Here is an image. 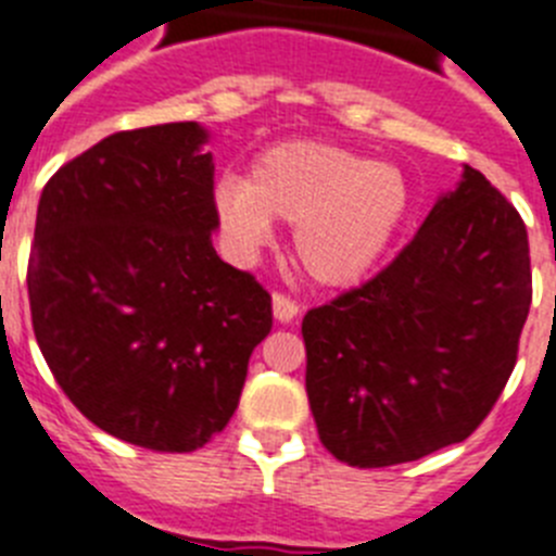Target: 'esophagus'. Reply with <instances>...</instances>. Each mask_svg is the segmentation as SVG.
<instances>
[{"label":"esophagus","instance_id":"esophagus-1","mask_svg":"<svg viewBox=\"0 0 556 556\" xmlns=\"http://www.w3.org/2000/svg\"><path fill=\"white\" fill-rule=\"evenodd\" d=\"M271 307H274V318H277L279 324H290L299 315V304L290 302V299L282 296V293H274Z\"/></svg>","mask_w":556,"mask_h":556}]
</instances>
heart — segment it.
Segmentation results:
<instances>
[{"instance_id": "heart-1", "label": "heart", "mask_w": 556, "mask_h": 556, "mask_svg": "<svg viewBox=\"0 0 556 556\" xmlns=\"http://www.w3.org/2000/svg\"><path fill=\"white\" fill-rule=\"evenodd\" d=\"M222 227L241 249H260L277 222L293 227V257L313 282L363 279L388 252L409 207L393 163L327 141H282L260 152L249 179L227 177L213 193Z\"/></svg>"}]
</instances>
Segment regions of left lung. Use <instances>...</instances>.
I'll use <instances>...</instances> for the list:
<instances>
[{
    "label": "left lung",
    "mask_w": 556,
    "mask_h": 556,
    "mask_svg": "<svg viewBox=\"0 0 556 556\" xmlns=\"http://www.w3.org/2000/svg\"><path fill=\"white\" fill-rule=\"evenodd\" d=\"M529 304L527 227L463 166L384 271L304 315V384L324 446L382 468L468 438L513 374Z\"/></svg>",
    "instance_id": "obj_1"
}]
</instances>
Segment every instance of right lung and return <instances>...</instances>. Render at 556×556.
Wrapping results in <instances>:
<instances>
[{
  "label": "right lung",
  "mask_w": 556,
  "mask_h": 556,
  "mask_svg": "<svg viewBox=\"0 0 556 556\" xmlns=\"http://www.w3.org/2000/svg\"><path fill=\"white\" fill-rule=\"evenodd\" d=\"M210 129L108 135L47 182L27 290L74 407L118 440L193 452L232 418L271 296L213 249Z\"/></svg>",
  "instance_id": "right-lung-1"
}]
</instances>
